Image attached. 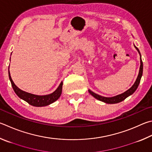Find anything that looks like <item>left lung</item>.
Wrapping results in <instances>:
<instances>
[{
	"label": "left lung",
	"instance_id": "8db88e82",
	"mask_svg": "<svg viewBox=\"0 0 152 152\" xmlns=\"http://www.w3.org/2000/svg\"><path fill=\"white\" fill-rule=\"evenodd\" d=\"M134 46H135V48H136L137 50L138 51L139 54L140 55V71H139L138 76H137V78L136 79V82H135V83L134 84V85L132 86L129 88V90L126 91L125 92L121 94L114 96V97H111V98L104 97V96L98 95V94H95L94 92H92V91L89 90H88V92H89V93L91 95L94 96L95 98L97 99V100L102 101V102H104L106 103V104H116V103H119V102H122V101L125 100L127 97H128L129 96L132 95V94H133L135 91L136 90V89L139 86V84L140 82V80H141L142 74H143V62H142V60L141 58V54H140L139 49L137 48L135 45H134Z\"/></svg>",
	"mask_w": 152,
	"mask_h": 152
}]
</instances>
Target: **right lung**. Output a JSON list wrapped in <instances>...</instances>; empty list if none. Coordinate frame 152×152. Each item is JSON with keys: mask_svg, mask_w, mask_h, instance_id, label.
Masks as SVG:
<instances>
[{"mask_svg": "<svg viewBox=\"0 0 152 152\" xmlns=\"http://www.w3.org/2000/svg\"><path fill=\"white\" fill-rule=\"evenodd\" d=\"M9 76L10 81L11 82V85L13 88L16 94L19 98L23 99L26 102H28L29 104L32 105L33 106L36 107H42V106H46L48 105L53 103L54 102L57 100L58 99L60 98V95L62 94V82L60 83L58 88L54 91L53 93L50 94L48 95H45V96H38L32 94L28 92H24V91L21 90L20 89L16 86L14 83L12 78H11L10 72H9Z\"/></svg>", "mask_w": 152, "mask_h": 152, "instance_id": "add662e5", "label": "right lung"}]
</instances>
